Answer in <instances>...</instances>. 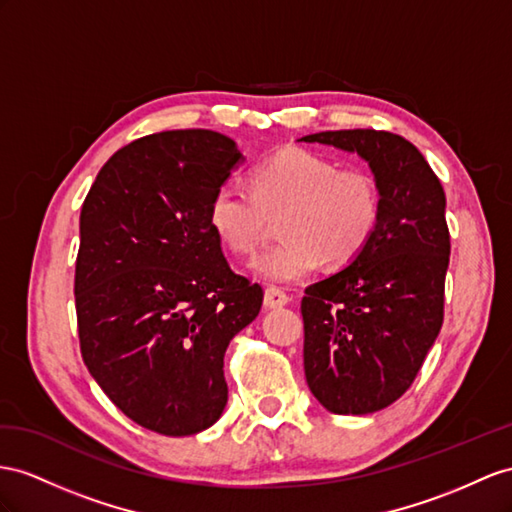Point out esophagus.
<instances>
[{
	"mask_svg": "<svg viewBox=\"0 0 512 512\" xmlns=\"http://www.w3.org/2000/svg\"><path fill=\"white\" fill-rule=\"evenodd\" d=\"M290 303V296H287L279 287H268L264 294V305L266 309H279Z\"/></svg>",
	"mask_w": 512,
	"mask_h": 512,
	"instance_id": "esophagus-1",
	"label": "esophagus"
}]
</instances>
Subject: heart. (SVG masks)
<instances>
[{
  "label": "heart",
  "instance_id": "heart-1",
  "mask_svg": "<svg viewBox=\"0 0 512 512\" xmlns=\"http://www.w3.org/2000/svg\"><path fill=\"white\" fill-rule=\"evenodd\" d=\"M251 190L222 181L207 205V222L233 255H253L281 216L283 240L255 259V272L272 283L307 277L324 261L350 266L363 255L383 218V190L372 170L339 166L309 149H283L253 166Z\"/></svg>",
  "mask_w": 512,
  "mask_h": 512
}]
</instances>
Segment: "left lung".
I'll return each instance as SVG.
<instances>
[{"label":"left lung","instance_id":"obj_1","mask_svg":"<svg viewBox=\"0 0 512 512\" xmlns=\"http://www.w3.org/2000/svg\"><path fill=\"white\" fill-rule=\"evenodd\" d=\"M359 153L383 190V218L359 259L305 290V376L326 411H381L409 389L443 324L450 231L424 155L391 131L300 138Z\"/></svg>","mask_w":512,"mask_h":512}]
</instances>
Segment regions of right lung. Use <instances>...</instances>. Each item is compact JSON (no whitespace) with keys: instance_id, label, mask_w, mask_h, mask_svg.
Here are the masks:
<instances>
[{"instance_id":"right-lung-1","label":"right lung","mask_w":512,"mask_h":512,"mask_svg":"<svg viewBox=\"0 0 512 512\" xmlns=\"http://www.w3.org/2000/svg\"><path fill=\"white\" fill-rule=\"evenodd\" d=\"M240 160L212 129L151 134L103 164L82 205V359L131 422L166 437L196 435L225 411L227 346L264 303L207 222L212 192Z\"/></svg>"}]
</instances>
